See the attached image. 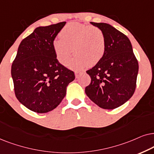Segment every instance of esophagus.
<instances>
[{"label":"esophagus","instance_id":"1","mask_svg":"<svg viewBox=\"0 0 154 154\" xmlns=\"http://www.w3.org/2000/svg\"><path fill=\"white\" fill-rule=\"evenodd\" d=\"M81 73H82L81 72H79V71H75V77H76V78H78L79 75H80Z\"/></svg>","mask_w":154,"mask_h":154}]
</instances>
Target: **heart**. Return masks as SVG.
<instances>
[{"label": "heart", "mask_w": 154, "mask_h": 154, "mask_svg": "<svg viewBox=\"0 0 154 154\" xmlns=\"http://www.w3.org/2000/svg\"><path fill=\"white\" fill-rule=\"evenodd\" d=\"M60 37L53 42V48L57 60L72 69H80L86 65L92 66L99 62L106 52V36L101 29L79 23L67 24L60 32Z\"/></svg>", "instance_id": "heart-1"}]
</instances>
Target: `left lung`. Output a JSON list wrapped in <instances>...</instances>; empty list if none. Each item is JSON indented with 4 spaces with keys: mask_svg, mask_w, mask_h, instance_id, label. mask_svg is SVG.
<instances>
[{
    "mask_svg": "<svg viewBox=\"0 0 154 154\" xmlns=\"http://www.w3.org/2000/svg\"><path fill=\"white\" fill-rule=\"evenodd\" d=\"M101 29L106 48L101 60L87 71L91 83L85 93L103 109H114L132 97L136 88L139 65L128 36L106 23L90 22Z\"/></svg>",
    "mask_w": 154,
    "mask_h": 154,
    "instance_id": "1",
    "label": "left lung"
}]
</instances>
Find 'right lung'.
<instances>
[{"mask_svg": "<svg viewBox=\"0 0 154 154\" xmlns=\"http://www.w3.org/2000/svg\"><path fill=\"white\" fill-rule=\"evenodd\" d=\"M65 22L38 26L20 43L11 67L17 98L32 111L45 113L55 109L66 94L74 72L57 60L53 42Z\"/></svg>", "mask_w": 154, "mask_h": 154, "instance_id": "right-lung-1", "label": "right lung"}]
</instances>
